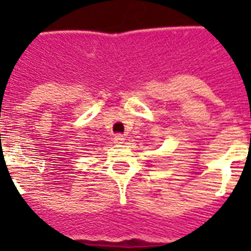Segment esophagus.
<instances>
[{
	"instance_id": "esophagus-1",
	"label": "esophagus",
	"mask_w": 251,
	"mask_h": 251,
	"mask_svg": "<svg viewBox=\"0 0 251 251\" xmlns=\"http://www.w3.org/2000/svg\"><path fill=\"white\" fill-rule=\"evenodd\" d=\"M124 141H125V139H124V135H122V134H116V135H114V143H116V145H121V143H124Z\"/></svg>"
}]
</instances>
